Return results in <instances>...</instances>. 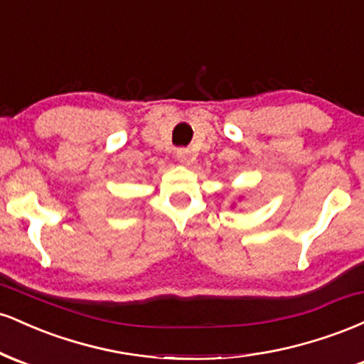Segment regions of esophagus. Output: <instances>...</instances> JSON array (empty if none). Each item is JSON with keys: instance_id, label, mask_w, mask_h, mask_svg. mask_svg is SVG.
Returning a JSON list of instances; mask_svg holds the SVG:
<instances>
[{"instance_id": "esophagus-1", "label": "esophagus", "mask_w": 364, "mask_h": 364, "mask_svg": "<svg viewBox=\"0 0 364 364\" xmlns=\"http://www.w3.org/2000/svg\"><path fill=\"white\" fill-rule=\"evenodd\" d=\"M176 159L181 164H190L191 161V152L188 149H179L176 152Z\"/></svg>"}]
</instances>
